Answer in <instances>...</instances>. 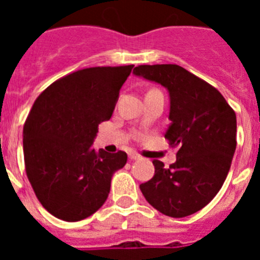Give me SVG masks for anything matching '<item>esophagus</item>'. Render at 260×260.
Returning <instances> with one entry per match:
<instances>
[{"mask_svg":"<svg viewBox=\"0 0 260 260\" xmlns=\"http://www.w3.org/2000/svg\"><path fill=\"white\" fill-rule=\"evenodd\" d=\"M128 158H130V160H138V158H139V155L135 152H130L128 153Z\"/></svg>","mask_w":260,"mask_h":260,"instance_id":"1","label":"esophagus"}]
</instances>
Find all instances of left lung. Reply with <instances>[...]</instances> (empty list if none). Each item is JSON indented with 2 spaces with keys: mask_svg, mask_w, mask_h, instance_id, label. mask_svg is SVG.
Returning a JSON list of instances; mask_svg holds the SVG:
<instances>
[{
  "mask_svg": "<svg viewBox=\"0 0 260 260\" xmlns=\"http://www.w3.org/2000/svg\"><path fill=\"white\" fill-rule=\"evenodd\" d=\"M135 77L165 87L169 93V144L176 162L153 160L155 174L141 183L142 194L158 212L185 217L206 207L221 189L237 141V119L221 93L178 65H141Z\"/></svg>",
  "mask_w": 260,
  "mask_h": 260,
  "instance_id": "obj_1",
  "label": "left lung"
}]
</instances>
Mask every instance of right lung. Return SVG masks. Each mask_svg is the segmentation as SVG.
Returning a JSON list of instances; mask_svg holds the SVG:
<instances>
[{
	"instance_id": "1",
	"label": "right lung",
	"mask_w": 260,
	"mask_h": 260,
	"mask_svg": "<svg viewBox=\"0 0 260 260\" xmlns=\"http://www.w3.org/2000/svg\"><path fill=\"white\" fill-rule=\"evenodd\" d=\"M133 68L78 70L36 99L23 127L26 173L39 202L57 219L73 222L95 213L113 174L125 167V152L95 151L92 144Z\"/></svg>"
}]
</instances>
